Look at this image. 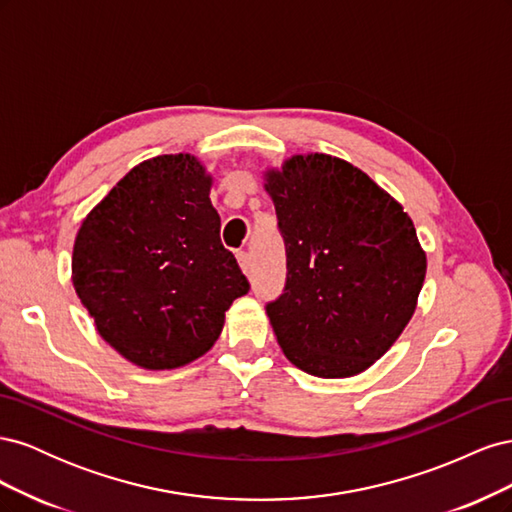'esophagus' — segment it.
<instances>
[{
    "label": "esophagus",
    "mask_w": 512,
    "mask_h": 512,
    "mask_svg": "<svg viewBox=\"0 0 512 512\" xmlns=\"http://www.w3.org/2000/svg\"><path fill=\"white\" fill-rule=\"evenodd\" d=\"M237 260H239L241 271H243L245 275H250V273H252V258H250V254H247V252H239V254H237Z\"/></svg>",
    "instance_id": "esophagus-1"
}]
</instances>
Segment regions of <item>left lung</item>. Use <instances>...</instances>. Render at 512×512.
I'll return each instance as SVG.
<instances>
[{"instance_id":"obj_1","label":"left lung","mask_w":512,"mask_h":512,"mask_svg":"<svg viewBox=\"0 0 512 512\" xmlns=\"http://www.w3.org/2000/svg\"><path fill=\"white\" fill-rule=\"evenodd\" d=\"M286 243V286L267 305L286 359L318 378L374 365L410 322L427 256L410 215L361 168L327 153L265 173Z\"/></svg>"}]
</instances>
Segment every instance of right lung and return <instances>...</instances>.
<instances>
[{
  "mask_svg": "<svg viewBox=\"0 0 512 512\" xmlns=\"http://www.w3.org/2000/svg\"><path fill=\"white\" fill-rule=\"evenodd\" d=\"M213 179L190 153L134 166L89 211L72 284L100 337L143 369H175L220 337L226 309L250 290L220 241Z\"/></svg>",
  "mask_w": 512,
  "mask_h": 512,
  "instance_id": "right-lung-1",
  "label": "right lung"
}]
</instances>
